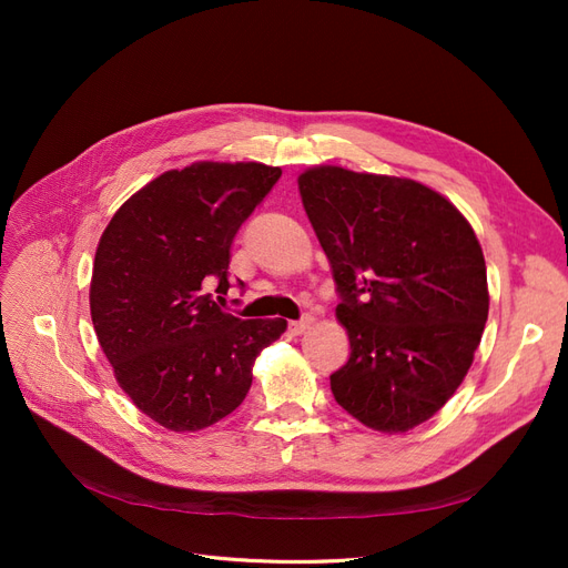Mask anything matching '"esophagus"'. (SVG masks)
Returning <instances> with one entry per match:
<instances>
[{
    "instance_id": "esophagus-1",
    "label": "esophagus",
    "mask_w": 568,
    "mask_h": 568,
    "mask_svg": "<svg viewBox=\"0 0 568 568\" xmlns=\"http://www.w3.org/2000/svg\"><path fill=\"white\" fill-rule=\"evenodd\" d=\"M311 324H313V317L311 315H303L298 320H291L288 322V329H291V334H303Z\"/></svg>"
}]
</instances>
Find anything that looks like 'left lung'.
<instances>
[{"label": "left lung", "instance_id": "1", "mask_svg": "<svg viewBox=\"0 0 568 568\" xmlns=\"http://www.w3.org/2000/svg\"><path fill=\"white\" fill-rule=\"evenodd\" d=\"M332 265L351 357L329 382L374 432L434 417L469 372L488 320L484 251L455 205L415 180L336 165L298 178Z\"/></svg>", "mask_w": 568, "mask_h": 568}]
</instances>
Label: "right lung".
<instances>
[{
    "instance_id": "1",
    "label": "right lung",
    "mask_w": 568,
    "mask_h": 568,
    "mask_svg": "<svg viewBox=\"0 0 568 568\" xmlns=\"http://www.w3.org/2000/svg\"><path fill=\"white\" fill-rule=\"evenodd\" d=\"M280 178L263 163L170 170L101 234L90 288L97 338L120 388L170 432H199L242 405L255 355L286 329L282 317L220 307L234 236Z\"/></svg>"
}]
</instances>
